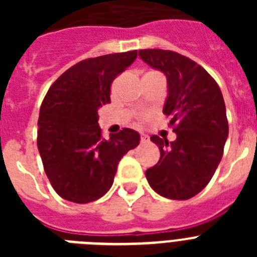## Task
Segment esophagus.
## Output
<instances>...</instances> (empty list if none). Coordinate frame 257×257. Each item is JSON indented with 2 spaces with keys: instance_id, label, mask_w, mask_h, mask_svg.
Returning <instances> with one entry per match:
<instances>
[{
  "instance_id": "esophagus-1",
  "label": "esophagus",
  "mask_w": 257,
  "mask_h": 257,
  "mask_svg": "<svg viewBox=\"0 0 257 257\" xmlns=\"http://www.w3.org/2000/svg\"><path fill=\"white\" fill-rule=\"evenodd\" d=\"M148 142H149L148 135H144V134H143L142 138H140V143H142V144H147Z\"/></svg>"
}]
</instances>
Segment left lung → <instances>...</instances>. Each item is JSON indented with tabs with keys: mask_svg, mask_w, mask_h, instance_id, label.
Masks as SVG:
<instances>
[{
	"mask_svg": "<svg viewBox=\"0 0 257 257\" xmlns=\"http://www.w3.org/2000/svg\"><path fill=\"white\" fill-rule=\"evenodd\" d=\"M139 56L166 76L163 113L176 134L170 143L152 136L161 157L145 176L160 196L189 199L210 183L221 161L229 134L224 97L216 81L187 56L160 49L140 50Z\"/></svg>",
	"mask_w": 257,
	"mask_h": 257,
	"instance_id": "1",
	"label": "left lung"
}]
</instances>
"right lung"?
<instances>
[{
    "label": "right lung",
    "mask_w": 257,
    "mask_h": 257,
    "mask_svg": "<svg viewBox=\"0 0 257 257\" xmlns=\"http://www.w3.org/2000/svg\"><path fill=\"white\" fill-rule=\"evenodd\" d=\"M138 51L86 59L65 70L49 88L40 109L37 147L47 178L61 198L88 203L113 184L118 162L140 143L123 128L101 136L97 110L110 103L113 79L130 67Z\"/></svg>",
    "instance_id": "add662e5"
}]
</instances>
